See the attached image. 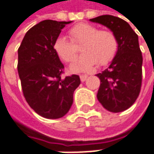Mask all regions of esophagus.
Segmentation results:
<instances>
[{
    "label": "esophagus",
    "mask_w": 154,
    "mask_h": 154,
    "mask_svg": "<svg viewBox=\"0 0 154 154\" xmlns=\"http://www.w3.org/2000/svg\"><path fill=\"white\" fill-rule=\"evenodd\" d=\"M87 77H88L87 75H81V76H80V79H81V81H82V82H84V81L87 79Z\"/></svg>",
    "instance_id": "obj_1"
}]
</instances>
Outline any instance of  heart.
<instances>
[{
    "label": "heart",
    "mask_w": 154,
    "mask_h": 154,
    "mask_svg": "<svg viewBox=\"0 0 154 154\" xmlns=\"http://www.w3.org/2000/svg\"><path fill=\"white\" fill-rule=\"evenodd\" d=\"M69 35L74 44L81 45L80 49L84 54L70 67L72 72H90L97 63L99 66H106L117 54L118 39L110 30H100L94 25L81 23L69 29ZM54 49L66 63H72L77 59V48L65 35L56 38Z\"/></svg>",
    "instance_id": "heart-1"
}]
</instances>
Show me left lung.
Wrapping results in <instances>:
<instances>
[{"label": "left lung", "mask_w": 154, "mask_h": 154, "mask_svg": "<svg viewBox=\"0 0 154 154\" xmlns=\"http://www.w3.org/2000/svg\"><path fill=\"white\" fill-rule=\"evenodd\" d=\"M90 21L111 29L119 42L108 68L96 75L100 80L97 99L109 112H123L135 103L141 87L142 55L138 35L126 21L115 16L101 15Z\"/></svg>", "instance_id": "1"}]
</instances>
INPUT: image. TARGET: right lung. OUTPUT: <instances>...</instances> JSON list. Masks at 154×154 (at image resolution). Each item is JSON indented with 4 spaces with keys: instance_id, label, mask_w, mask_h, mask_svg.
<instances>
[{
    "instance_id": "obj_1",
    "label": "right lung",
    "mask_w": 154,
    "mask_h": 154,
    "mask_svg": "<svg viewBox=\"0 0 154 154\" xmlns=\"http://www.w3.org/2000/svg\"><path fill=\"white\" fill-rule=\"evenodd\" d=\"M72 21L43 20L26 32L18 49V72L27 103L40 116L56 119L69 112L81 83L72 75L61 78L64 65L54 49L61 29Z\"/></svg>"
}]
</instances>
